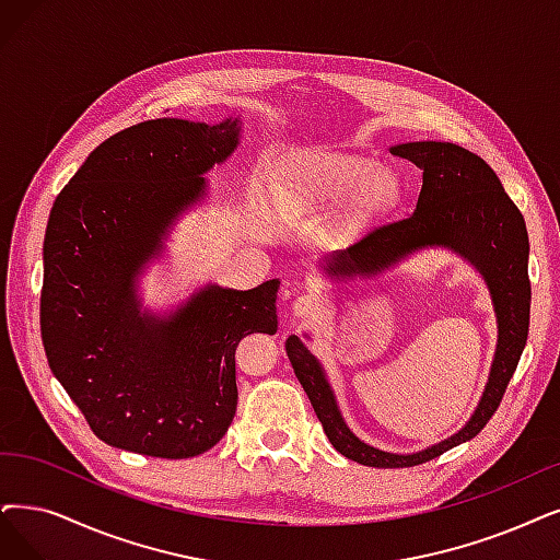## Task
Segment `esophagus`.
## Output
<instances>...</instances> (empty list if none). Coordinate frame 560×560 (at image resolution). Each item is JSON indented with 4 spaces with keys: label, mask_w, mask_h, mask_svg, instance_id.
<instances>
[{
    "label": "esophagus",
    "mask_w": 560,
    "mask_h": 560,
    "mask_svg": "<svg viewBox=\"0 0 560 560\" xmlns=\"http://www.w3.org/2000/svg\"><path fill=\"white\" fill-rule=\"evenodd\" d=\"M324 307H326V299H324L319 292H307V294H301V296H299V299H294V303H292L294 317H301V319L317 317Z\"/></svg>",
    "instance_id": "1"
}]
</instances>
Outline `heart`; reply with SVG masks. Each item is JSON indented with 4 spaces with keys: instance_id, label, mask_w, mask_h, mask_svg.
Wrapping results in <instances>:
<instances>
[{
    "instance_id": "heart-1",
    "label": "heart",
    "mask_w": 560,
    "mask_h": 560,
    "mask_svg": "<svg viewBox=\"0 0 560 560\" xmlns=\"http://www.w3.org/2000/svg\"><path fill=\"white\" fill-rule=\"evenodd\" d=\"M278 205L287 211L332 209L361 197V209L372 213L393 205L399 178L388 167H376L355 155H328L287 165L278 176Z\"/></svg>"
}]
</instances>
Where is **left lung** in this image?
<instances>
[{"instance_id": "1", "label": "left lung", "mask_w": 560, "mask_h": 560, "mask_svg": "<svg viewBox=\"0 0 560 560\" xmlns=\"http://www.w3.org/2000/svg\"><path fill=\"white\" fill-rule=\"evenodd\" d=\"M390 153L411 161L422 186L411 215L388 222L322 261V271L338 282L376 278L409 255L441 248L471 264L485 280L497 317V349L478 407L453 436L416 453H388L358 439L342 418L326 370L299 335L284 349L310 397L332 448L351 462L376 468H405L430 462L474 439L501 405L528 338L530 282L528 232L520 209L505 195L497 172L480 155L453 142H405Z\"/></svg>"}]
</instances>
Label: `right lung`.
Wrapping results in <instances>:
<instances>
[{
	"instance_id": "right-lung-1",
	"label": "right lung",
	"mask_w": 560,
	"mask_h": 560,
	"mask_svg": "<svg viewBox=\"0 0 560 560\" xmlns=\"http://www.w3.org/2000/svg\"><path fill=\"white\" fill-rule=\"evenodd\" d=\"M238 142L241 117L142 121L98 144L55 199L40 338L57 382L115 448L165 459L213 448L236 413L238 342L278 330V278L245 292L209 282L163 315L138 294Z\"/></svg>"
}]
</instances>
